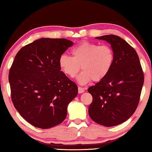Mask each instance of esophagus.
<instances>
[{
    "mask_svg": "<svg viewBox=\"0 0 152 152\" xmlns=\"http://www.w3.org/2000/svg\"><path fill=\"white\" fill-rule=\"evenodd\" d=\"M84 92V89L83 88H82V87H78V93L81 94V93H83Z\"/></svg>",
    "mask_w": 152,
    "mask_h": 152,
    "instance_id": "1",
    "label": "esophagus"
}]
</instances>
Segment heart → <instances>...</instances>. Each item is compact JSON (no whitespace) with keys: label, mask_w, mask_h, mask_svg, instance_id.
<instances>
[{"label":"heart","mask_w":152,"mask_h":152,"mask_svg":"<svg viewBox=\"0 0 152 152\" xmlns=\"http://www.w3.org/2000/svg\"><path fill=\"white\" fill-rule=\"evenodd\" d=\"M72 57L62 54L59 58L61 71L69 78L76 77L80 68L83 71L78 77L80 84L99 82L106 78L114 63V52L110 46L83 42L72 50Z\"/></svg>","instance_id":"obj_1"}]
</instances>
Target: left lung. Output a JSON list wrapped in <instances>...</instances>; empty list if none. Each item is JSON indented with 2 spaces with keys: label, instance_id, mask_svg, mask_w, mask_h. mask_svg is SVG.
Segmentation results:
<instances>
[{
  "label": "left lung",
  "instance_id": "left-lung-1",
  "mask_svg": "<svg viewBox=\"0 0 152 152\" xmlns=\"http://www.w3.org/2000/svg\"><path fill=\"white\" fill-rule=\"evenodd\" d=\"M96 39L110 43L115 60L106 78L88 89L92 96L88 114L94 122L113 127L125 122L135 111L144 75L137 52L124 39L114 35Z\"/></svg>",
  "mask_w": 152,
  "mask_h": 152
}]
</instances>
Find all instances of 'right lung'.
<instances>
[{"label": "right lung", "mask_w": 152, "mask_h": 152, "mask_svg": "<svg viewBox=\"0 0 152 152\" xmlns=\"http://www.w3.org/2000/svg\"><path fill=\"white\" fill-rule=\"evenodd\" d=\"M72 45L64 38H42L15 56L9 74L11 99L20 116L35 127L62 123L67 107L78 94V86L59 66V58Z\"/></svg>", "instance_id": "1"}]
</instances>
